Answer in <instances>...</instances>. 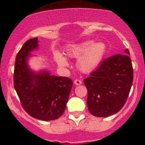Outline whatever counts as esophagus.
Returning <instances> with one entry per match:
<instances>
[{
    "instance_id": "1",
    "label": "esophagus",
    "mask_w": 145,
    "mask_h": 145,
    "mask_svg": "<svg viewBox=\"0 0 145 145\" xmlns=\"http://www.w3.org/2000/svg\"><path fill=\"white\" fill-rule=\"evenodd\" d=\"M74 84H76V85H80V84H82V82H81L80 80H75Z\"/></svg>"
}]
</instances>
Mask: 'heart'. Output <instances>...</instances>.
<instances>
[{
  "mask_svg": "<svg viewBox=\"0 0 145 145\" xmlns=\"http://www.w3.org/2000/svg\"><path fill=\"white\" fill-rule=\"evenodd\" d=\"M66 54L71 59H78L76 67L84 74L91 72L97 69L106 52V46L103 42L94 44L88 41L80 44L68 46L65 49ZM56 63L60 67L65 68L69 66L67 59L62 54L57 53L54 55Z\"/></svg>",
  "mask_w": 145,
  "mask_h": 145,
  "instance_id": "heart-1",
  "label": "heart"
}]
</instances>
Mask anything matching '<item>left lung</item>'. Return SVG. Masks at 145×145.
<instances>
[{"label":"left lung","mask_w":145,"mask_h":145,"mask_svg":"<svg viewBox=\"0 0 145 145\" xmlns=\"http://www.w3.org/2000/svg\"><path fill=\"white\" fill-rule=\"evenodd\" d=\"M126 49L104 60L91 76L84 80L88 91V109L93 116L106 117L123 107L133 82V67Z\"/></svg>","instance_id":"obj_1"}]
</instances>
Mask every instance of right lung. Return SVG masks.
<instances>
[{
    "mask_svg": "<svg viewBox=\"0 0 145 145\" xmlns=\"http://www.w3.org/2000/svg\"><path fill=\"white\" fill-rule=\"evenodd\" d=\"M38 46V38H33L26 41L18 53L14 88L29 115L42 121L55 120L65 112L73 82L69 78L51 75L47 70L37 72L29 67L31 52Z\"/></svg>",
    "mask_w": 145,
    "mask_h": 145,
    "instance_id": "right-lung-1",
    "label": "right lung"
}]
</instances>
